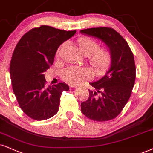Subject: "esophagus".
<instances>
[{"mask_svg": "<svg viewBox=\"0 0 153 153\" xmlns=\"http://www.w3.org/2000/svg\"><path fill=\"white\" fill-rule=\"evenodd\" d=\"M71 87L74 88V87H76V85H71Z\"/></svg>", "mask_w": 153, "mask_h": 153, "instance_id": "obj_1", "label": "esophagus"}]
</instances>
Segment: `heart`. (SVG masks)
<instances>
[{"mask_svg":"<svg viewBox=\"0 0 153 153\" xmlns=\"http://www.w3.org/2000/svg\"><path fill=\"white\" fill-rule=\"evenodd\" d=\"M76 44L82 53L88 56V61L94 73L101 75L108 69L111 63L112 55L110 50L106 47L100 48L99 43L88 37H81L77 39ZM65 44H62L56 52L58 55ZM91 76V71L86 67H69L66 68L62 73V77L66 82L71 84H78Z\"/></svg>","mask_w":153,"mask_h":153,"instance_id":"heart-1","label":"heart"}]
</instances>
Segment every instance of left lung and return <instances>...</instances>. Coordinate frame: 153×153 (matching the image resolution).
Returning a JSON list of instances; mask_svg holds the SVG:
<instances>
[{
  "mask_svg": "<svg viewBox=\"0 0 153 153\" xmlns=\"http://www.w3.org/2000/svg\"><path fill=\"white\" fill-rule=\"evenodd\" d=\"M81 33L101 39L111 52V67L101 79L90 84L87 101L81 103L84 116L94 121H107L119 115L132 93L135 80L134 56L126 39L111 27L82 30Z\"/></svg>",
  "mask_w": 153,
  "mask_h": 153,
  "instance_id": "obj_1",
  "label": "left lung"
}]
</instances>
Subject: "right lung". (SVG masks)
I'll return each mask as SVG.
<instances>
[{"label":"right lung","instance_id":"1","mask_svg":"<svg viewBox=\"0 0 153 153\" xmlns=\"http://www.w3.org/2000/svg\"><path fill=\"white\" fill-rule=\"evenodd\" d=\"M76 33L41 25L26 33L17 44L10 64L13 92L22 111L36 120L58 112L65 83L46 86L44 72L53 64L57 49Z\"/></svg>","mask_w":153,"mask_h":153}]
</instances>
